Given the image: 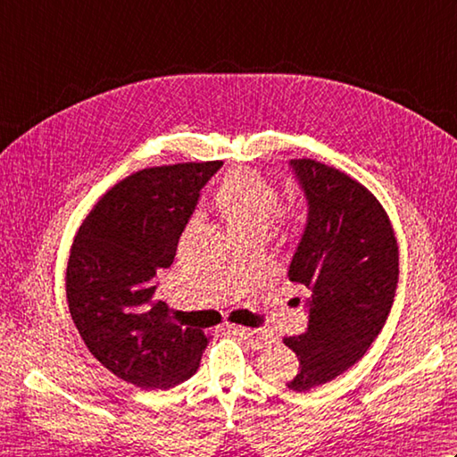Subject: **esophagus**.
Wrapping results in <instances>:
<instances>
[{
	"mask_svg": "<svg viewBox=\"0 0 457 457\" xmlns=\"http://www.w3.org/2000/svg\"><path fill=\"white\" fill-rule=\"evenodd\" d=\"M231 332L237 334L239 337H244L253 349H263V347H269L270 344H275V339L267 336L265 332H259V329H251L245 326H231Z\"/></svg>",
	"mask_w": 457,
	"mask_h": 457,
	"instance_id": "esophagus-1",
	"label": "esophagus"
}]
</instances>
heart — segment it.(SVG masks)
<instances>
[{
    "mask_svg": "<svg viewBox=\"0 0 457 457\" xmlns=\"http://www.w3.org/2000/svg\"><path fill=\"white\" fill-rule=\"evenodd\" d=\"M213 204L231 236L253 234L263 237L273 221L278 237L285 244H295L303 231V210L298 206L278 210V190L257 170H231L213 192Z\"/></svg>",
    "mask_w": 457,
    "mask_h": 457,
    "instance_id": "b5f03b06",
    "label": "heart"
}]
</instances>
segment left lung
<instances>
[{"label":"left lung","mask_w":457,"mask_h":457,"mask_svg":"<svg viewBox=\"0 0 457 457\" xmlns=\"http://www.w3.org/2000/svg\"><path fill=\"white\" fill-rule=\"evenodd\" d=\"M308 221L288 278L308 293V329L285 337L304 393L355 365L381 332L399 283V245L385 208L361 182L314 159L290 161Z\"/></svg>","instance_id":"left-lung-1"}]
</instances>
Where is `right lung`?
I'll return each mask as SVG.
<instances>
[{"instance_id":"right-lung-1","label":"right lung","mask_w":457,"mask_h":457,"mask_svg":"<svg viewBox=\"0 0 457 457\" xmlns=\"http://www.w3.org/2000/svg\"><path fill=\"white\" fill-rule=\"evenodd\" d=\"M221 161L143 169L86 216L66 267V298L86 347L141 389H170L198 371L208 337L172 322L154 275L172 265L200 188Z\"/></svg>"}]
</instances>
